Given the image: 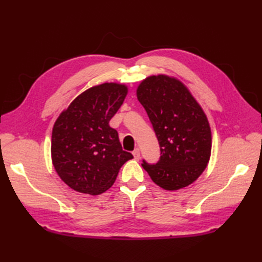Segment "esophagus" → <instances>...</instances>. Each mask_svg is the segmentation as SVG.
<instances>
[{
  "label": "esophagus",
  "mask_w": 262,
  "mask_h": 262,
  "mask_svg": "<svg viewBox=\"0 0 262 262\" xmlns=\"http://www.w3.org/2000/svg\"><path fill=\"white\" fill-rule=\"evenodd\" d=\"M133 157H134V160H137V161H139L140 160V149L139 148H136L133 150Z\"/></svg>",
  "instance_id": "34e87169"
}]
</instances>
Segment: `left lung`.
Masks as SVG:
<instances>
[{
	"label": "left lung",
	"mask_w": 262,
	"mask_h": 262,
	"mask_svg": "<svg viewBox=\"0 0 262 262\" xmlns=\"http://www.w3.org/2000/svg\"><path fill=\"white\" fill-rule=\"evenodd\" d=\"M161 146L158 163L142 164L157 186L178 190L191 185L207 168L212 133L202 107L178 78L150 75L137 89Z\"/></svg>",
	"instance_id": "1"
}]
</instances>
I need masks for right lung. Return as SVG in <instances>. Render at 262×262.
<instances>
[{
	"label": "right lung",
	"instance_id": "obj_1",
	"mask_svg": "<svg viewBox=\"0 0 262 262\" xmlns=\"http://www.w3.org/2000/svg\"><path fill=\"white\" fill-rule=\"evenodd\" d=\"M128 94L121 83L95 85L74 98L54 122L51 160L59 177L73 190L97 195L105 192L121 166L133 158L119 142L109 121Z\"/></svg>",
	"mask_w": 262,
	"mask_h": 262
}]
</instances>
